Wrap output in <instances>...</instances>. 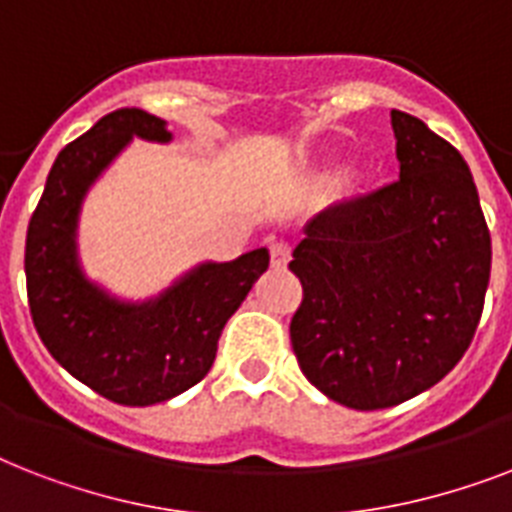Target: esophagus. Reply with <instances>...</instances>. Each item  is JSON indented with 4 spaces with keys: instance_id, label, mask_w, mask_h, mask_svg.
<instances>
[{
    "instance_id": "1",
    "label": "esophagus",
    "mask_w": 512,
    "mask_h": 512,
    "mask_svg": "<svg viewBox=\"0 0 512 512\" xmlns=\"http://www.w3.org/2000/svg\"><path fill=\"white\" fill-rule=\"evenodd\" d=\"M289 257H292V249H289L287 241H273V244H271V265H273V268H287Z\"/></svg>"
}]
</instances>
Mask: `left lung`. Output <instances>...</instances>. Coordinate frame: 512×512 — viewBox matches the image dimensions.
I'll return each mask as SVG.
<instances>
[{"instance_id": "8db88e82", "label": "left lung", "mask_w": 512, "mask_h": 512, "mask_svg": "<svg viewBox=\"0 0 512 512\" xmlns=\"http://www.w3.org/2000/svg\"><path fill=\"white\" fill-rule=\"evenodd\" d=\"M398 180L324 209L292 252L289 324L311 385L350 409L420 396L465 356L484 311L492 239L460 151L390 111Z\"/></svg>"}]
</instances>
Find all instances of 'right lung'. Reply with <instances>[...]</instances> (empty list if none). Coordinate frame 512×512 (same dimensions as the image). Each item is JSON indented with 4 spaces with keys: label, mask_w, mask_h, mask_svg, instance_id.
<instances>
[{
    "label": "right lung",
    "mask_w": 512,
    "mask_h": 512,
    "mask_svg": "<svg viewBox=\"0 0 512 512\" xmlns=\"http://www.w3.org/2000/svg\"><path fill=\"white\" fill-rule=\"evenodd\" d=\"M132 138L170 143L159 116L119 108L52 164L26 233V289L34 327L68 374L108 401L151 406L180 396L209 372L225 321L268 271V249L231 263H199L146 300H122L79 260L87 193Z\"/></svg>",
    "instance_id": "add662e5"
}]
</instances>
